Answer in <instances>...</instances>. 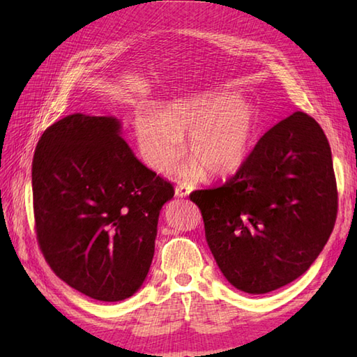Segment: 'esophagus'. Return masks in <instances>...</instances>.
I'll return each instance as SVG.
<instances>
[{
    "label": "esophagus",
    "mask_w": 357,
    "mask_h": 357,
    "mask_svg": "<svg viewBox=\"0 0 357 357\" xmlns=\"http://www.w3.org/2000/svg\"><path fill=\"white\" fill-rule=\"evenodd\" d=\"M174 193H176L178 198H185V196H188V193H190V188L187 185H178L174 188Z\"/></svg>",
    "instance_id": "34e87169"
}]
</instances>
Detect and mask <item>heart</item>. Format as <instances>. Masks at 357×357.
<instances>
[{"instance_id":"obj_1","label":"heart","mask_w":357,"mask_h":357,"mask_svg":"<svg viewBox=\"0 0 357 357\" xmlns=\"http://www.w3.org/2000/svg\"><path fill=\"white\" fill-rule=\"evenodd\" d=\"M144 159L156 172H169L183 151L188 135L190 161L178 169L181 179L224 176L244 164L252 146L256 116L248 104L225 95L183 98L159 109L156 115L141 112L135 118Z\"/></svg>"}]
</instances>
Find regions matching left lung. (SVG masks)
<instances>
[{
	"label": "left lung",
	"mask_w": 357,
	"mask_h": 357,
	"mask_svg": "<svg viewBox=\"0 0 357 357\" xmlns=\"http://www.w3.org/2000/svg\"><path fill=\"white\" fill-rule=\"evenodd\" d=\"M227 280L262 294L310 268L335 229L337 187L321 126L294 112L257 141L222 185L190 193Z\"/></svg>",
	"instance_id": "left-lung-1"
}]
</instances>
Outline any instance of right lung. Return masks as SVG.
<instances>
[{
  "label": "right lung",
  "mask_w": 357,
  "mask_h": 357,
  "mask_svg": "<svg viewBox=\"0 0 357 357\" xmlns=\"http://www.w3.org/2000/svg\"><path fill=\"white\" fill-rule=\"evenodd\" d=\"M112 116L73 113L45 128L32 162L36 241L67 285L104 302L130 298L150 270L173 185L139 162Z\"/></svg>",
  "instance_id": "right-lung-1"
}]
</instances>
